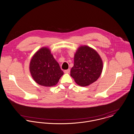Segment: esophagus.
Returning a JSON list of instances; mask_svg holds the SVG:
<instances>
[{
  "instance_id": "1",
  "label": "esophagus",
  "mask_w": 134,
  "mask_h": 134,
  "mask_svg": "<svg viewBox=\"0 0 134 134\" xmlns=\"http://www.w3.org/2000/svg\"><path fill=\"white\" fill-rule=\"evenodd\" d=\"M70 69H68L67 70H65L64 72V73H68L70 72Z\"/></svg>"
}]
</instances>
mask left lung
<instances>
[{
    "label": "left lung",
    "mask_w": 134,
    "mask_h": 134,
    "mask_svg": "<svg viewBox=\"0 0 134 134\" xmlns=\"http://www.w3.org/2000/svg\"><path fill=\"white\" fill-rule=\"evenodd\" d=\"M103 68V61L98 53L89 46H82L74 55L70 75L79 85L85 87L99 78Z\"/></svg>",
    "instance_id": "8db88e82"
}]
</instances>
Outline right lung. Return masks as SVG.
<instances>
[{"instance_id":"right-lung-1","label":"right lung","mask_w":134,"mask_h":134,"mask_svg":"<svg viewBox=\"0 0 134 134\" xmlns=\"http://www.w3.org/2000/svg\"><path fill=\"white\" fill-rule=\"evenodd\" d=\"M30 70L34 81L45 87L55 85L64 74L59 63L46 47L42 48L34 55Z\"/></svg>"}]
</instances>
